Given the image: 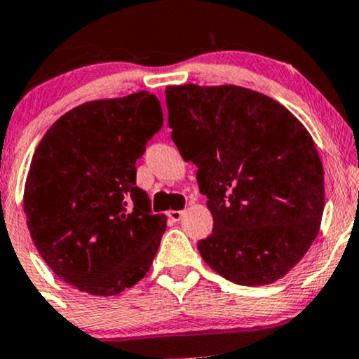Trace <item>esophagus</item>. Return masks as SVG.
Returning <instances> with one entry per match:
<instances>
[{
    "label": "esophagus",
    "mask_w": 359,
    "mask_h": 359,
    "mask_svg": "<svg viewBox=\"0 0 359 359\" xmlns=\"http://www.w3.org/2000/svg\"><path fill=\"white\" fill-rule=\"evenodd\" d=\"M167 216L170 217L172 221H180V219H182V216H184V211H174V209H172V211L167 212Z\"/></svg>",
    "instance_id": "esophagus-1"
}]
</instances>
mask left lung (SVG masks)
<instances>
[{"instance_id":"left-lung-1","label":"left lung","mask_w":359,"mask_h":359,"mask_svg":"<svg viewBox=\"0 0 359 359\" xmlns=\"http://www.w3.org/2000/svg\"><path fill=\"white\" fill-rule=\"evenodd\" d=\"M172 140L212 214L197 243L214 271L269 285L314 243L324 212V168L307 128L285 106L241 86H167Z\"/></svg>"}]
</instances>
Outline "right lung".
<instances>
[{"label": "right lung", "mask_w": 359, "mask_h": 359, "mask_svg": "<svg viewBox=\"0 0 359 359\" xmlns=\"http://www.w3.org/2000/svg\"><path fill=\"white\" fill-rule=\"evenodd\" d=\"M162 108L148 90L84 102L40 140L23 192L36 251L77 290L109 297L150 270L165 214H151L137 187V160L160 130Z\"/></svg>", "instance_id": "obj_1"}]
</instances>
